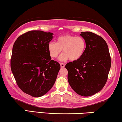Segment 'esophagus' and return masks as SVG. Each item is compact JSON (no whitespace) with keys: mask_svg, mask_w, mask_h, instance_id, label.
Wrapping results in <instances>:
<instances>
[{"mask_svg":"<svg viewBox=\"0 0 122 122\" xmlns=\"http://www.w3.org/2000/svg\"><path fill=\"white\" fill-rule=\"evenodd\" d=\"M60 66L61 68H63V67H64L65 66V65L63 63H60Z\"/></svg>","mask_w":122,"mask_h":122,"instance_id":"34e87169","label":"esophagus"}]
</instances>
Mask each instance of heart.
Wrapping results in <instances>:
<instances>
[{"instance_id":"1","label":"heart","mask_w":122,"mask_h":122,"mask_svg":"<svg viewBox=\"0 0 122 122\" xmlns=\"http://www.w3.org/2000/svg\"><path fill=\"white\" fill-rule=\"evenodd\" d=\"M47 47L49 55L52 59L57 58L62 49L63 53L60 57L61 61L70 59V61H76L81 59L84 54L86 42L81 37L64 34L57 38L56 43L53 41L49 43Z\"/></svg>"}]
</instances>
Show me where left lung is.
<instances>
[{
    "label": "left lung",
    "instance_id": "8db88e82",
    "mask_svg": "<svg viewBox=\"0 0 122 122\" xmlns=\"http://www.w3.org/2000/svg\"><path fill=\"white\" fill-rule=\"evenodd\" d=\"M81 36L86 42L84 53L81 59L65 66L68 81L76 93L83 96L93 95L103 88L107 80L111 59L106 41L90 32Z\"/></svg>",
    "mask_w": 122,
    "mask_h": 122
}]
</instances>
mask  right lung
I'll return each instance as SVG.
<instances>
[{"mask_svg":"<svg viewBox=\"0 0 122 122\" xmlns=\"http://www.w3.org/2000/svg\"><path fill=\"white\" fill-rule=\"evenodd\" d=\"M52 35L30 30L18 37L13 45L10 62L12 74L21 90L33 97L42 96L51 89L60 69L48 50Z\"/></svg>","mask_w":122,"mask_h":122,"instance_id":"obj_1","label":"right lung"}]
</instances>
